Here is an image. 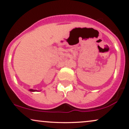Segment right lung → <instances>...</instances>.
I'll return each instance as SVG.
<instances>
[{"label":"right lung","instance_id":"add662e5","mask_svg":"<svg viewBox=\"0 0 129 129\" xmlns=\"http://www.w3.org/2000/svg\"><path fill=\"white\" fill-rule=\"evenodd\" d=\"M29 91H37V90H33V89H29Z\"/></svg>","mask_w":129,"mask_h":129}]
</instances>
